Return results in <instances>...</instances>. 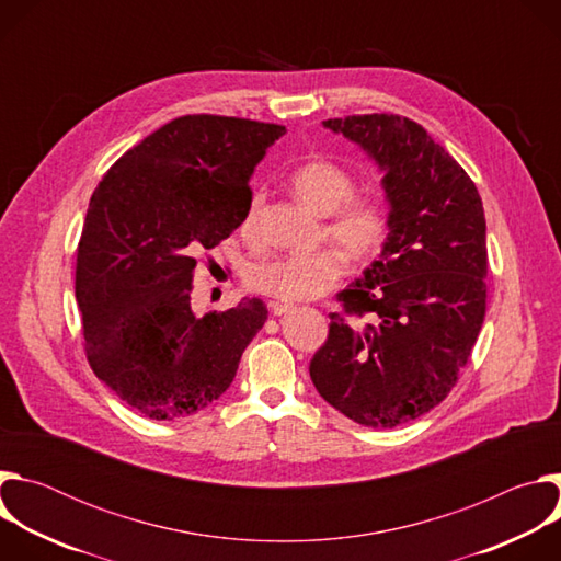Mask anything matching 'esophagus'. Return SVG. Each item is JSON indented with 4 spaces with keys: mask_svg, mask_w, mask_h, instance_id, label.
<instances>
[{
    "mask_svg": "<svg viewBox=\"0 0 561 561\" xmlns=\"http://www.w3.org/2000/svg\"><path fill=\"white\" fill-rule=\"evenodd\" d=\"M268 306H271V312H273V314H277V317L288 314V312H293V310H295V306H293V304H288V301H271Z\"/></svg>",
    "mask_w": 561,
    "mask_h": 561,
    "instance_id": "1",
    "label": "esophagus"
}]
</instances>
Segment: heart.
<instances>
[{"mask_svg":"<svg viewBox=\"0 0 561 561\" xmlns=\"http://www.w3.org/2000/svg\"><path fill=\"white\" fill-rule=\"evenodd\" d=\"M290 188L314 213L327 217L324 237L340 249L329 247L314 253H290L251 266L247 284L275 299L301 301L324 295L346 271V256L357 262L373 260L381 253L390 234V208L381 195L355 193V175L331 159H308L290 173ZM264 193L253 191L239 232L249 244H260Z\"/></svg>","mask_w":561,"mask_h":561,"instance_id":"1","label":"heart"}]
</instances>
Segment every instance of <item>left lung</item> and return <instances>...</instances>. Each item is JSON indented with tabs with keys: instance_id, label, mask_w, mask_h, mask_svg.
<instances>
[{
	"instance_id": "left-lung-1",
	"label": "left lung",
	"mask_w": 561,
	"mask_h": 561,
	"mask_svg": "<svg viewBox=\"0 0 561 561\" xmlns=\"http://www.w3.org/2000/svg\"><path fill=\"white\" fill-rule=\"evenodd\" d=\"M383 169L390 234L337 293L310 379L357 424L394 428L448 397L486 314V217L468 173L417 122L348 115L324 122Z\"/></svg>"
}]
</instances>
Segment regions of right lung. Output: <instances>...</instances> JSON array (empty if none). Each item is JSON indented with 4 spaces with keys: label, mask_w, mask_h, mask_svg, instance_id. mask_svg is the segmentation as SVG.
<instances>
[{
    "label": "right lung",
    "mask_w": 561,
    "mask_h": 561,
    "mask_svg": "<svg viewBox=\"0 0 561 561\" xmlns=\"http://www.w3.org/2000/svg\"><path fill=\"white\" fill-rule=\"evenodd\" d=\"M286 126L184 115L144 137L93 191L75 297L93 373L150 417L206 409L230 386L268 310L257 297L195 317L197 257L239 226L249 180Z\"/></svg>",
    "instance_id": "obj_1"
}]
</instances>
